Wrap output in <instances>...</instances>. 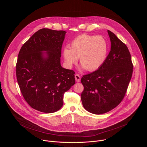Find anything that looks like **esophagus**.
Wrapping results in <instances>:
<instances>
[{"label": "esophagus", "instance_id": "1", "mask_svg": "<svg viewBox=\"0 0 147 147\" xmlns=\"http://www.w3.org/2000/svg\"><path fill=\"white\" fill-rule=\"evenodd\" d=\"M75 78L77 82H80L81 80V77L78 74H76L75 75Z\"/></svg>", "mask_w": 147, "mask_h": 147}]
</instances>
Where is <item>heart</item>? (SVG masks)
I'll use <instances>...</instances> for the list:
<instances>
[{"label": "heart", "mask_w": 147, "mask_h": 147, "mask_svg": "<svg viewBox=\"0 0 147 147\" xmlns=\"http://www.w3.org/2000/svg\"><path fill=\"white\" fill-rule=\"evenodd\" d=\"M70 47L64 48L62 52L66 65L71 67L80 57L81 68L90 71L101 67L107 59L108 51V43L103 36L86 34L74 38Z\"/></svg>", "instance_id": "heart-1"}]
</instances>
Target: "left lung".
Here are the masks:
<instances>
[{
	"label": "left lung",
	"mask_w": 147,
	"mask_h": 147,
	"mask_svg": "<svg viewBox=\"0 0 147 147\" xmlns=\"http://www.w3.org/2000/svg\"><path fill=\"white\" fill-rule=\"evenodd\" d=\"M111 51L97 70L83 76L81 99L87 111L95 115L105 113L116 108L126 93L133 65L128 48L115 34L108 30Z\"/></svg>",
	"instance_id": "8db88e82"
}]
</instances>
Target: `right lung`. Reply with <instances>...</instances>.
<instances>
[{
  "label": "right lung",
  "instance_id": "obj_1",
  "mask_svg": "<svg viewBox=\"0 0 147 147\" xmlns=\"http://www.w3.org/2000/svg\"><path fill=\"white\" fill-rule=\"evenodd\" d=\"M66 32L38 30L21 48L16 76L22 94L29 105L41 112L59 111L63 95L75 84L74 71L63 68L61 51Z\"/></svg>",
  "mask_w": 147,
  "mask_h": 147
}]
</instances>
